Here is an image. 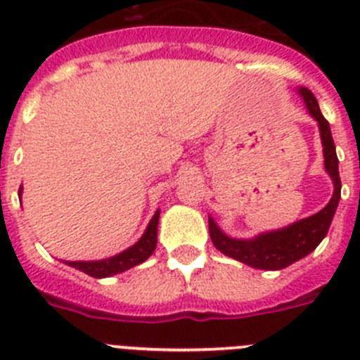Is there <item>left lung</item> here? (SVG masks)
<instances>
[{
    "instance_id": "left-lung-1",
    "label": "left lung",
    "mask_w": 360,
    "mask_h": 360,
    "mask_svg": "<svg viewBox=\"0 0 360 360\" xmlns=\"http://www.w3.org/2000/svg\"><path fill=\"white\" fill-rule=\"evenodd\" d=\"M304 104L314 119L319 124L321 141H323L324 169L333 180V196L328 205L321 209L317 214L299 219L288 227L278 229V231L263 232L252 240H236L229 238L227 234L219 231L214 219L209 216V234L219 252L225 256L234 257L245 265L262 270H281L287 269L292 263L299 262L301 257L308 256L328 232L333 214L337 211L339 200H341V178H339V160H337L335 144H333L332 131H330L328 120L324 119L319 110L316 97L308 88L299 90Z\"/></svg>"
}]
</instances>
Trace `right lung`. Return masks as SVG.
<instances>
[{"instance_id": "add662e5", "label": "right lung", "mask_w": 360, "mask_h": 360, "mask_svg": "<svg viewBox=\"0 0 360 360\" xmlns=\"http://www.w3.org/2000/svg\"><path fill=\"white\" fill-rule=\"evenodd\" d=\"M21 189L19 187V195H21ZM158 216L160 211L155 212V216L149 221L148 229L142 234V238L136 241L135 245H131L129 249H126L124 252L117 254L113 257H106V259H98V262H65L66 265L73 266V269L81 270L84 274L91 276V278H110V276H115L124 272V270L133 269V266L141 265L142 262H146L155 249H157V229H158Z\"/></svg>"}]
</instances>
